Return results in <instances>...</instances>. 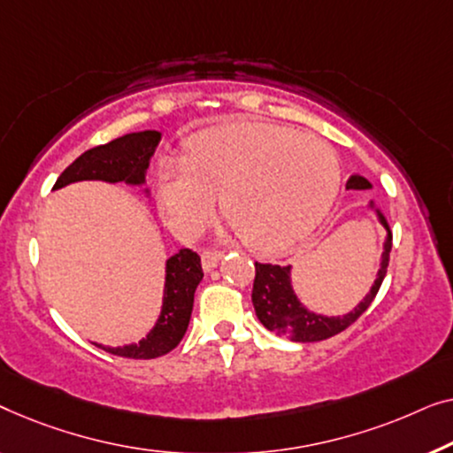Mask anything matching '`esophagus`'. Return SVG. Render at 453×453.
Here are the masks:
<instances>
[{"label": "esophagus", "instance_id": "esophagus-1", "mask_svg": "<svg viewBox=\"0 0 453 453\" xmlns=\"http://www.w3.org/2000/svg\"><path fill=\"white\" fill-rule=\"evenodd\" d=\"M221 258V252L219 250H205L201 254V263H203V269L205 271H211L215 265L219 263Z\"/></svg>", "mask_w": 453, "mask_h": 453}]
</instances>
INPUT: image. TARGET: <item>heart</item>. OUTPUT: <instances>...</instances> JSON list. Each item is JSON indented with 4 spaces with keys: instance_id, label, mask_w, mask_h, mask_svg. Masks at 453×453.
<instances>
[{
    "instance_id": "heart-1",
    "label": "heart",
    "mask_w": 453,
    "mask_h": 453,
    "mask_svg": "<svg viewBox=\"0 0 453 453\" xmlns=\"http://www.w3.org/2000/svg\"><path fill=\"white\" fill-rule=\"evenodd\" d=\"M341 187L336 151L288 127L229 123L193 137L187 160L157 165V193L168 224L193 234L213 213L248 246L277 252L320 226Z\"/></svg>"
}]
</instances>
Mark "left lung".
I'll return each instance as SVG.
<instances>
[{
    "label": "left lung",
    "mask_w": 453,
    "mask_h": 453,
    "mask_svg": "<svg viewBox=\"0 0 453 453\" xmlns=\"http://www.w3.org/2000/svg\"><path fill=\"white\" fill-rule=\"evenodd\" d=\"M347 188L365 190V188H372V184H369L363 176H351L347 182ZM378 218L388 232L378 279H375L373 288L367 293L365 299H363L353 311H349V314L342 318L341 316L328 318V316H320V314H314V311L305 310L291 289L289 266L254 263L257 275H254V285H252V303H254V311H257L258 320L263 322V326L273 330V333L279 336H285V339H291L296 342L324 341L351 326L357 318H359L363 311L372 305L375 296H378L381 281H384L386 277L388 263H390L392 234H390V227H388L386 218L380 211H378Z\"/></svg>",
    "instance_id": "1"
}]
</instances>
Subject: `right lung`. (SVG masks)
Wrapping results in <instances>:
<instances>
[{
  "instance_id": "right-lung-1",
  "label": "right lung",
  "mask_w": 453,
  "mask_h": 453,
  "mask_svg": "<svg viewBox=\"0 0 453 453\" xmlns=\"http://www.w3.org/2000/svg\"><path fill=\"white\" fill-rule=\"evenodd\" d=\"M160 139L162 135L157 131H142L129 133V135L114 139L111 143L96 145L69 164L57 178L53 188H61L65 184L80 180L143 184L145 172L150 168V160L156 154ZM201 257L188 248H182L165 263L164 305L154 330L137 345L98 347L104 349L106 353L127 357V359H156V357L170 353L187 333L190 311H193L195 289L201 283Z\"/></svg>"
}]
</instances>
